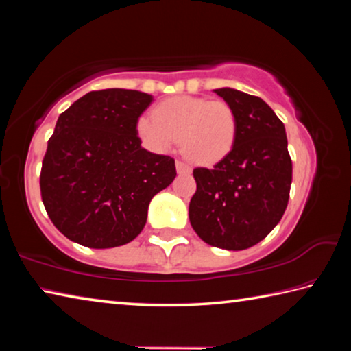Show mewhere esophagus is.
Instances as JSON below:
<instances>
[{"label":"esophagus","instance_id":"esophagus-1","mask_svg":"<svg viewBox=\"0 0 351 351\" xmlns=\"http://www.w3.org/2000/svg\"><path fill=\"white\" fill-rule=\"evenodd\" d=\"M176 171L180 175H189V173H192V167L182 161H176Z\"/></svg>","mask_w":351,"mask_h":351}]
</instances>
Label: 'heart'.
Listing matches in <instances>:
<instances>
[{
  "label": "heart",
  "instance_id": "b5f03b06",
  "mask_svg": "<svg viewBox=\"0 0 351 351\" xmlns=\"http://www.w3.org/2000/svg\"><path fill=\"white\" fill-rule=\"evenodd\" d=\"M136 132L154 152H169L181 139L184 154L201 165H213L232 152L237 116L223 100L176 96L162 100L152 116H142Z\"/></svg>",
  "mask_w": 351,
  "mask_h": 351
}]
</instances>
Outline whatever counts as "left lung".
Instances as JSON below:
<instances>
[{"instance_id": "8db88e82", "label": "left lung", "mask_w": 351, "mask_h": 351, "mask_svg": "<svg viewBox=\"0 0 351 351\" xmlns=\"http://www.w3.org/2000/svg\"><path fill=\"white\" fill-rule=\"evenodd\" d=\"M237 116V141L212 169L193 170L197 192L189 218L207 245L241 251L257 245L288 206L293 162L283 122L257 96L234 88L213 90Z\"/></svg>"}]
</instances>
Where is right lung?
Returning a JSON list of instances; mask_svg holds the SVG:
<instances>
[{"instance_id":"obj_1","label":"right lung","mask_w":351,"mask_h":351,"mask_svg":"<svg viewBox=\"0 0 351 351\" xmlns=\"http://www.w3.org/2000/svg\"><path fill=\"white\" fill-rule=\"evenodd\" d=\"M153 96L91 91L58 116L40 175L51 221L82 246L127 245L147 223L148 204L176 176L175 159L145 150L136 123Z\"/></svg>"}]
</instances>
